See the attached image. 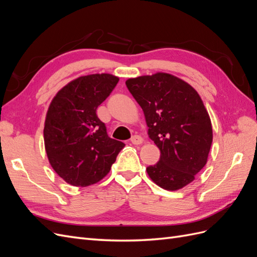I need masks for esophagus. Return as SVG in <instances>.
Here are the masks:
<instances>
[{
    "mask_svg": "<svg viewBox=\"0 0 257 257\" xmlns=\"http://www.w3.org/2000/svg\"><path fill=\"white\" fill-rule=\"evenodd\" d=\"M131 143L133 144V145H141V144L144 143V139L141 136L135 135V136H133V137L131 138Z\"/></svg>",
    "mask_w": 257,
    "mask_h": 257,
    "instance_id": "obj_1",
    "label": "esophagus"
}]
</instances>
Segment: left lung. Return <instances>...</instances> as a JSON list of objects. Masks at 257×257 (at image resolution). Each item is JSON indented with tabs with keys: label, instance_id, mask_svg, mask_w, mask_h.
<instances>
[{
	"label": "left lung",
	"instance_id": "8db88e82",
	"mask_svg": "<svg viewBox=\"0 0 257 257\" xmlns=\"http://www.w3.org/2000/svg\"><path fill=\"white\" fill-rule=\"evenodd\" d=\"M125 84L161 151L157 164L147 167L148 175L162 189H182L204 168L212 144L211 120L203 100L188 82L166 73L131 78Z\"/></svg>",
	"mask_w": 257,
	"mask_h": 257
}]
</instances>
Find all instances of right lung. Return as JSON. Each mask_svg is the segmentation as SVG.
I'll use <instances>...</instances> for the list:
<instances>
[{"label": "right lung", "instance_id": "add662e5", "mask_svg": "<svg viewBox=\"0 0 257 257\" xmlns=\"http://www.w3.org/2000/svg\"><path fill=\"white\" fill-rule=\"evenodd\" d=\"M118 81L110 74L81 76L52 99L45 120V149L54 172L68 184L88 186L102 180L125 146L107 135L96 114Z\"/></svg>", "mask_w": 257, "mask_h": 257}]
</instances>
